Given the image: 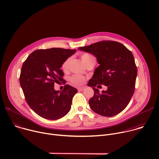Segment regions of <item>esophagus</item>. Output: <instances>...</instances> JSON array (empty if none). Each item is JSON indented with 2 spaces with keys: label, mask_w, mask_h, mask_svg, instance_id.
<instances>
[{
  "label": "esophagus",
  "mask_w": 159,
  "mask_h": 159,
  "mask_svg": "<svg viewBox=\"0 0 159 159\" xmlns=\"http://www.w3.org/2000/svg\"><path fill=\"white\" fill-rule=\"evenodd\" d=\"M78 90H79V91H82V90H84L85 89V87H78L77 88Z\"/></svg>",
  "instance_id": "1"
}]
</instances>
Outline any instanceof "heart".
<instances>
[{
  "label": "heart",
  "instance_id": "1",
  "mask_svg": "<svg viewBox=\"0 0 159 159\" xmlns=\"http://www.w3.org/2000/svg\"><path fill=\"white\" fill-rule=\"evenodd\" d=\"M81 59H82V61L85 65H87L89 62H91L93 61H96L95 58L92 55H90L89 53H83L81 55ZM70 61V58H67L63 63L62 68L64 70H66L68 69ZM70 81L75 85H82L84 82L85 78L84 76H82L81 75L75 74L71 77Z\"/></svg>",
  "mask_w": 159,
  "mask_h": 159
}]
</instances>
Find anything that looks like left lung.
Returning <instances> with one entry per match:
<instances>
[{"instance_id": "8db88e82", "label": "left lung", "mask_w": 159, "mask_h": 159, "mask_svg": "<svg viewBox=\"0 0 159 159\" xmlns=\"http://www.w3.org/2000/svg\"><path fill=\"white\" fill-rule=\"evenodd\" d=\"M78 50L90 53L99 64L88 86L94 90L89 104L98 115L111 117L121 112L128 104L134 90L137 69L132 53L120 43L102 41ZM103 84L107 90L100 93L98 88Z\"/></svg>"}]
</instances>
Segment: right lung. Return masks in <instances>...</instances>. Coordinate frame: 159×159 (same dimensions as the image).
Wrapping results in <instances>:
<instances>
[{"label": "right lung", "instance_id": "obj_1", "mask_svg": "<svg viewBox=\"0 0 159 159\" xmlns=\"http://www.w3.org/2000/svg\"><path fill=\"white\" fill-rule=\"evenodd\" d=\"M75 52L76 50L60 48L38 50L22 64L20 85L27 103L39 116L56 120L70 111L77 90L66 84L62 91L55 90L54 84L63 82L61 67Z\"/></svg>", "mask_w": 159, "mask_h": 159}]
</instances>
